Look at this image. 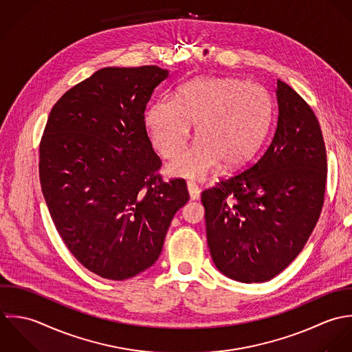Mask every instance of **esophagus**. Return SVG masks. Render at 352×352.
<instances>
[{
    "label": "esophagus",
    "instance_id": "1",
    "mask_svg": "<svg viewBox=\"0 0 352 352\" xmlns=\"http://www.w3.org/2000/svg\"><path fill=\"white\" fill-rule=\"evenodd\" d=\"M188 192H189V197L190 200H199L200 197V189L195 182H188Z\"/></svg>",
    "mask_w": 352,
    "mask_h": 352
}]
</instances>
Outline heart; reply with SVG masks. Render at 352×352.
<instances>
[{"label":"heart","mask_w":352,"mask_h":352,"mask_svg":"<svg viewBox=\"0 0 352 352\" xmlns=\"http://www.w3.org/2000/svg\"><path fill=\"white\" fill-rule=\"evenodd\" d=\"M155 146L164 157L177 156L197 124V140L168 170L188 179H201L220 162L226 168L243 166L258 149L271 122L267 91L241 78H196L173 98L152 103L145 117Z\"/></svg>","instance_id":"1"}]
</instances>
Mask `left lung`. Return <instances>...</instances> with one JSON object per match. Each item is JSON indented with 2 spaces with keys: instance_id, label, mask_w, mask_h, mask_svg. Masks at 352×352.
Instances as JSON below:
<instances>
[{
  "instance_id": "8db88e82",
  "label": "left lung",
  "mask_w": 352,
  "mask_h": 352,
  "mask_svg": "<svg viewBox=\"0 0 352 352\" xmlns=\"http://www.w3.org/2000/svg\"><path fill=\"white\" fill-rule=\"evenodd\" d=\"M278 125L261 157L201 195L216 268L261 283L285 270L306 245L324 204L327 151L317 117L276 81Z\"/></svg>"
}]
</instances>
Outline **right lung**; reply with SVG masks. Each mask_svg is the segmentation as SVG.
<instances>
[{
	"mask_svg": "<svg viewBox=\"0 0 352 352\" xmlns=\"http://www.w3.org/2000/svg\"><path fill=\"white\" fill-rule=\"evenodd\" d=\"M168 77L159 67L95 72L50 111L39 178L54 226L76 260L103 279L125 280L159 258L184 179L164 182L144 111Z\"/></svg>",
	"mask_w": 352,
	"mask_h": 352,
	"instance_id": "add662e5",
	"label": "right lung"
}]
</instances>
